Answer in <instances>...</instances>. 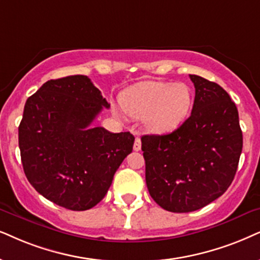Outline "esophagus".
<instances>
[{
    "instance_id": "esophagus-1",
    "label": "esophagus",
    "mask_w": 260,
    "mask_h": 260,
    "mask_svg": "<svg viewBox=\"0 0 260 260\" xmlns=\"http://www.w3.org/2000/svg\"><path fill=\"white\" fill-rule=\"evenodd\" d=\"M141 149V140L140 138H136V140H134V145H133V150L134 151H140Z\"/></svg>"
}]
</instances>
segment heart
<instances>
[{
  "label": "heart",
  "mask_w": 260,
  "mask_h": 260,
  "mask_svg": "<svg viewBox=\"0 0 260 260\" xmlns=\"http://www.w3.org/2000/svg\"><path fill=\"white\" fill-rule=\"evenodd\" d=\"M121 106L129 116L143 119L149 132L170 133L181 126L192 108V92L186 84L143 81L121 94Z\"/></svg>",
  "instance_id": "heart-1"
}]
</instances>
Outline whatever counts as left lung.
<instances>
[{"label":"left lung","instance_id":"obj_1","mask_svg":"<svg viewBox=\"0 0 260 260\" xmlns=\"http://www.w3.org/2000/svg\"><path fill=\"white\" fill-rule=\"evenodd\" d=\"M196 97L190 116L177 129L141 137L150 196L170 212L206 206L228 189L242 151L235 103L218 84L189 75Z\"/></svg>","mask_w":260,"mask_h":260}]
</instances>
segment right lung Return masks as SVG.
I'll return each instance as SVG.
<instances>
[{
    "mask_svg": "<svg viewBox=\"0 0 260 260\" xmlns=\"http://www.w3.org/2000/svg\"><path fill=\"white\" fill-rule=\"evenodd\" d=\"M109 107L86 75L49 80L27 98L19 147L25 175L39 194L73 211L104 198L134 144L129 132L91 127Z\"/></svg>",
    "mask_w": 260,
    "mask_h": 260,
    "instance_id": "add662e5",
    "label": "right lung"
}]
</instances>
